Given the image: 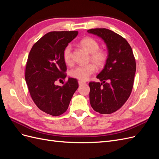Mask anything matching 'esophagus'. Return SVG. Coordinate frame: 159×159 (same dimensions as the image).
Here are the masks:
<instances>
[{
    "mask_svg": "<svg viewBox=\"0 0 159 159\" xmlns=\"http://www.w3.org/2000/svg\"><path fill=\"white\" fill-rule=\"evenodd\" d=\"M78 84H79V85H82V84H85V82H84V81H78Z\"/></svg>",
    "mask_w": 159,
    "mask_h": 159,
    "instance_id": "obj_1",
    "label": "esophagus"
}]
</instances>
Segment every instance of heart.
Returning <instances> with one entry per match:
<instances>
[{
    "label": "heart",
    "instance_id": "1",
    "mask_svg": "<svg viewBox=\"0 0 159 159\" xmlns=\"http://www.w3.org/2000/svg\"><path fill=\"white\" fill-rule=\"evenodd\" d=\"M79 44L85 50L89 53V60L98 68H102L106 64L108 60V53L105 50H99L100 46L98 41L91 37H85L80 40ZM71 46L67 45L62 54L64 61L67 65L71 64ZM94 65L90 63L86 65L77 66L70 70V75L71 78L78 79L80 81L87 80L95 71V66Z\"/></svg>",
    "mask_w": 159,
    "mask_h": 159
}]
</instances>
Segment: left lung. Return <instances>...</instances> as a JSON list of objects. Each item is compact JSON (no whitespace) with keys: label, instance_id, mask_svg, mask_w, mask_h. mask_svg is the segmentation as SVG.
I'll return each instance as SVG.
<instances>
[{"label":"left lung","instance_id":"obj_1","mask_svg":"<svg viewBox=\"0 0 159 159\" xmlns=\"http://www.w3.org/2000/svg\"><path fill=\"white\" fill-rule=\"evenodd\" d=\"M88 32L101 37L108 50V60L98 75L102 82L90 81L89 101L96 112L110 114L121 108L131 93L136 61L128 42L106 28H92Z\"/></svg>","mask_w":159,"mask_h":159}]
</instances>
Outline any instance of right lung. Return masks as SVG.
Here are the masks:
<instances>
[{"label": "right lung", "mask_w": 159, "mask_h": 159, "mask_svg": "<svg viewBox=\"0 0 159 159\" xmlns=\"http://www.w3.org/2000/svg\"><path fill=\"white\" fill-rule=\"evenodd\" d=\"M78 31H53L33 45L25 70V80L33 102L42 111L59 116L68 109L78 88L77 79L68 78L63 86L56 81L65 80L67 67L63 50L78 35Z\"/></svg>", "instance_id": "right-lung-1"}]
</instances>
